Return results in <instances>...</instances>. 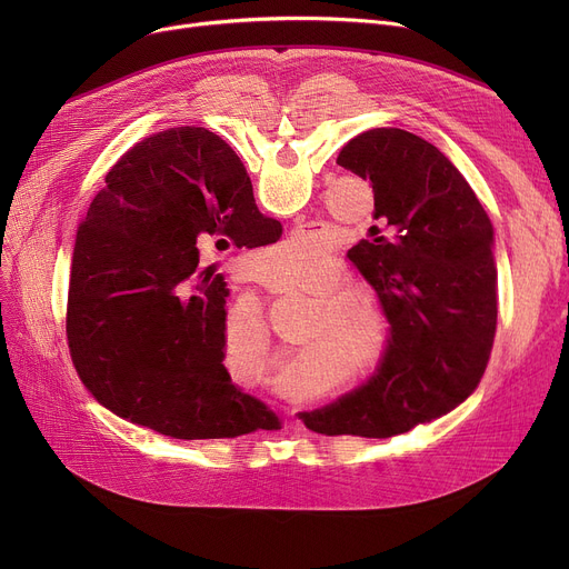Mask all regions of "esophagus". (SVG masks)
Listing matches in <instances>:
<instances>
[{
  "label": "esophagus",
  "instance_id": "esophagus-1",
  "mask_svg": "<svg viewBox=\"0 0 569 569\" xmlns=\"http://www.w3.org/2000/svg\"><path fill=\"white\" fill-rule=\"evenodd\" d=\"M288 415H292V412H290V410H288Z\"/></svg>",
  "mask_w": 569,
  "mask_h": 569
}]
</instances>
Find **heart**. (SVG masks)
<instances>
[{
  "label": "heart",
  "instance_id": "obj_1",
  "mask_svg": "<svg viewBox=\"0 0 569 569\" xmlns=\"http://www.w3.org/2000/svg\"><path fill=\"white\" fill-rule=\"evenodd\" d=\"M305 244L279 247L269 253L272 262H297L305 256ZM346 267L332 256H316L283 277L269 281L281 295L313 297L309 320L300 343L309 346L283 365L277 382L292 395H316L311 362L316 348H332L348 355L350 367L360 376H371L387 360L392 346V320L380 297L360 286H343ZM223 350L242 357H264L269 352L267 327L251 307L234 309L223 325Z\"/></svg>",
  "mask_w": 569,
  "mask_h": 569
}]
</instances>
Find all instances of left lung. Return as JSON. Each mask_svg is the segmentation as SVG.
I'll use <instances>...</instances> for the list:
<instances>
[{"mask_svg":"<svg viewBox=\"0 0 569 569\" xmlns=\"http://www.w3.org/2000/svg\"><path fill=\"white\" fill-rule=\"evenodd\" d=\"M369 179V239L348 251L392 320L382 367L335 403L300 412L325 436L392 438L463 403L480 385L496 337L493 228L463 174L403 129L355 136L337 159Z\"/></svg>","mask_w":569,"mask_h":569,"instance_id":"obj_1","label":"left lung"}]
</instances>
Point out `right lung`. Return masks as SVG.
I'll use <instances>...</instances> for the list:
<instances>
[{
	"label": "right lung",
	"instance_id": "right-lung-1",
	"mask_svg": "<svg viewBox=\"0 0 569 569\" xmlns=\"http://www.w3.org/2000/svg\"><path fill=\"white\" fill-rule=\"evenodd\" d=\"M251 179L217 133L177 127L106 174L73 247L67 339L94 399L179 440L279 427L223 367L226 283L198 267L217 237L262 226Z\"/></svg>",
	"mask_w": 569,
	"mask_h": 569
}]
</instances>
